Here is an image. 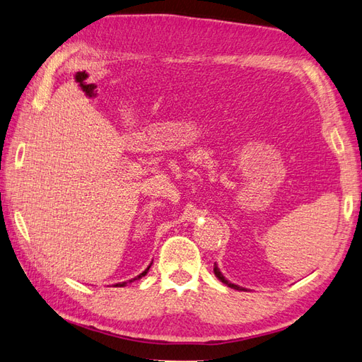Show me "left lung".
I'll return each mask as SVG.
<instances>
[{"instance_id": "left-lung-1", "label": "left lung", "mask_w": 362, "mask_h": 362, "mask_svg": "<svg viewBox=\"0 0 362 362\" xmlns=\"http://www.w3.org/2000/svg\"><path fill=\"white\" fill-rule=\"evenodd\" d=\"M214 274H216V277H217V279H219V281H222L223 284H226V285H228V287H231V288H234V290H245V288H242V287H239V285H236V284H231V282H228V281H226L225 279V277H223V274L221 273V270H219V268H217V265L214 264Z\"/></svg>"}]
</instances>
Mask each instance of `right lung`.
Listing matches in <instances>:
<instances>
[{
	"label": "right lung",
	"instance_id": "obj_1",
	"mask_svg": "<svg viewBox=\"0 0 362 362\" xmlns=\"http://www.w3.org/2000/svg\"><path fill=\"white\" fill-rule=\"evenodd\" d=\"M149 268H151V265L146 268V270L145 272H143V273H140L137 277H134V279H131L129 282H132V281H137V279H140V277H143V276H145L148 272H149ZM123 285H126V282H122V284H115L114 285V287H123Z\"/></svg>",
	"mask_w": 362,
	"mask_h": 362
}]
</instances>
